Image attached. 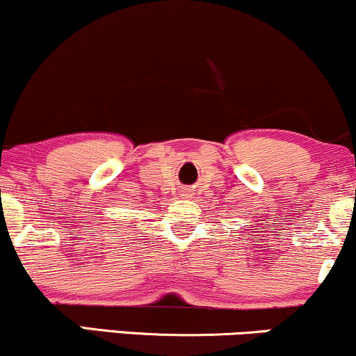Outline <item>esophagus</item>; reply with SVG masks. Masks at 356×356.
I'll return each mask as SVG.
<instances>
[{
    "instance_id": "obj_1",
    "label": "esophagus",
    "mask_w": 356,
    "mask_h": 356,
    "mask_svg": "<svg viewBox=\"0 0 356 356\" xmlns=\"http://www.w3.org/2000/svg\"><path fill=\"white\" fill-rule=\"evenodd\" d=\"M185 196H186V198H191V196H193V193H191V191H185Z\"/></svg>"
}]
</instances>
